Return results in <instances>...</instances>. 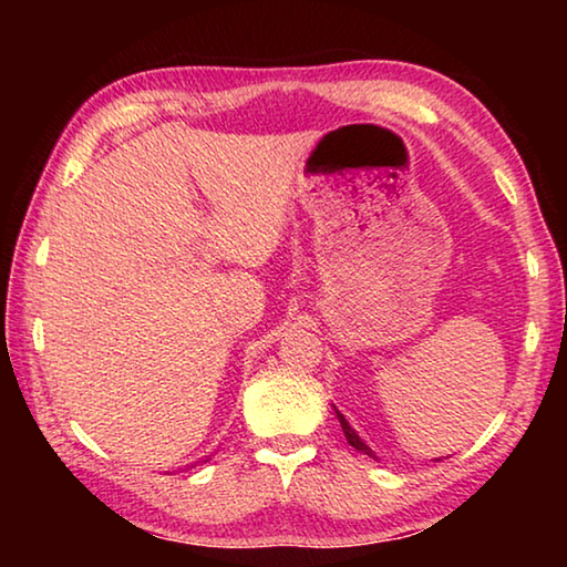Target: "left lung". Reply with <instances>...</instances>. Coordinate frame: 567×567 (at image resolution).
<instances>
[{
  "label": "left lung",
  "mask_w": 567,
  "mask_h": 567,
  "mask_svg": "<svg viewBox=\"0 0 567 567\" xmlns=\"http://www.w3.org/2000/svg\"><path fill=\"white\" fill-rule=\"evenodd\" d=\"M334 412H338V420H340V425H342V433H344V437H348V443H350L354 450H360V453L368 455V457H375V453H372V450L362 443L360 435L354 433V430L350 427V422L342 417V412H340V410H334ZM375 460H378V457H375ZM437 460H440V457H437Z\"/></svg>",
  "instance_id": "8db88e82"
}]
</instances>
